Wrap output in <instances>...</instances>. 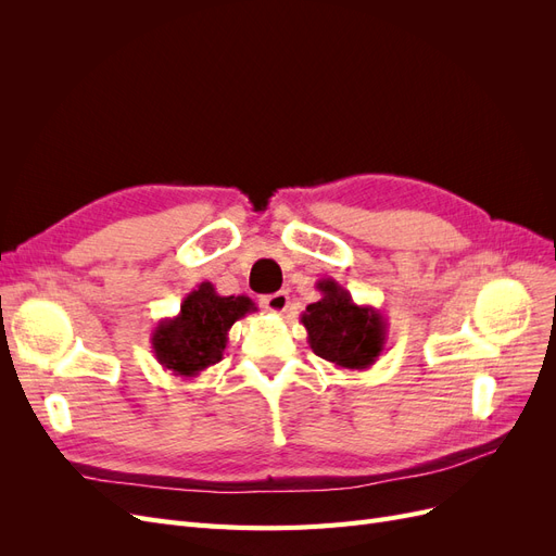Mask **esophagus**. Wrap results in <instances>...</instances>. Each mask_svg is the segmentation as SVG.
<instances>
[{
  "mask_svg": "<svg viewBox=\"0 0 556 556\" xmlns=\"http://www.w3.org/2000/svg\"><path fill=\"white\" fill-rule=\"evenodd\" d=\"M260 304H262V308H266L268 313H285L288 311V306H290V296H288V292H276V294H266V296H262L260 299Z\"/></svg>",
  "mask_w": 556,
  "mask_h": 556,
  "instance_id": "esophagus-1",
  "label": "esophagus"
}]
</instances>
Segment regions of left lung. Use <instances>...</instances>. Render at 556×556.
<instances>
[{"label":"left lung","mask_w":556,"mask_h":556,"mask_svg":"<svg viewBox=\"0 0 556 556\" xmlns=\"http://www.w3.org/2000/svg\"><path fill=\"white\" fill-rule=\"evenodd\" d=\"M319 301L301 315L317 357L348 371L374 366L387 343V319L374 306H359L333 278L315 282Z\"/></svg>","instance_id":"left-lung-1"}]
</instances>
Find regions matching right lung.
Masks as SVG:
<instances>
[{
  "instance_id": "1",
  "label": "right lung",
  "mask_w": 556,
  "mask_h": 556,
  "mask_svg": "<svg viewBox=\"0 0 556 556\" xmlns=\"http://www.w3.org/2000/svg\"><path fill=\"white\" fill-rule=\"evenodd\" d=\"M255 311L252 299L220 296L211 282H201L182 299L176 317L162 319L153 329L150 343L155 359L176 378H197L223 359L231 325Z\"/></svg>"
}]
</instances>
